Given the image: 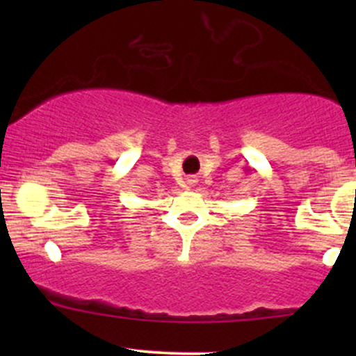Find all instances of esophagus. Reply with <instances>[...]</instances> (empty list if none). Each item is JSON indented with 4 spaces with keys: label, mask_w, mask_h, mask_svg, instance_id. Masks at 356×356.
I'll list each match as a JSON object with an SVG mask.
<instances>
[{
    "label": "esophagus",
    "mask_w": 356,
    "mask_h": 356,
    "mask_svg": "<svg viewBox=\"0 0 356 356\" xmlns=\"http://www.w3.org/2000/svg\"><path fill=\"white\" fill-rule=\"evenodd\" d=\"M195 182H197V179H195V177H189V179H187V184H189V186H194Z\"/></svg>",
    "instance_id": "obj_1"
}]
</instances>
